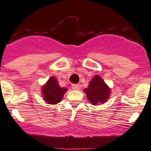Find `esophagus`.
I'll list each match as a JSON object with an SVG mask.
<instances>
[{"label": "esophagus", "instance_id": "1", "mask_svg": "<svg viewBox=\"0 0 151 151\" xmlns=\"http://www.w3.org/2000/svg\"><path fill=\"white\" fill-rule=\"evenodd\" d=\"M72 88H73V90H79L80 85L79 84H73L72 85Z\"/></svg>", "mask_w": 151, "mask_h": 151}]
</instances>
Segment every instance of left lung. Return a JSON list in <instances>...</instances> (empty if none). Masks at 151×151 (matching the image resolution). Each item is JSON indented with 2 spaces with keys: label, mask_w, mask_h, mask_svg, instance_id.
Segmentation results:
<instances>
[{
  "label": "left lung",
  "mask_w": 151,
  "mask_h": 151,
  "mask_svg": "<svg viewBox=\"0 0 151 151\" xmlns=\"http://www.w3.org/2000/svg\"><path fill=\"white\" fill-rule=\"evenodd\" d=\"M84 91L87 98L92 105H100L107 101L109 98L111 89L99 75H95Z\"/></svg>",
  "instance_id": "left-lung-1"
}]
</instances>
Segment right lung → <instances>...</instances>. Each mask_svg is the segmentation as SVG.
Instances as JSON below:
<instances>
[{"label":"right lung","mask_w":151,"mask_h":151,"mask_svg":"<svg viewBox=\"0 0 151 151\" xmlns=\"http://www.w3.org/2000/svg\"><path fill=\"white\" fill-rule=\"evenodd\" d=\"M67 91V88H61L59 85L58 81L54 76L51 77L45 85L42 87V94L44 101L51 105H56L62 101L63 96Z\"/></svg>","instance_id":"right-lung-1"}]
</instances>
